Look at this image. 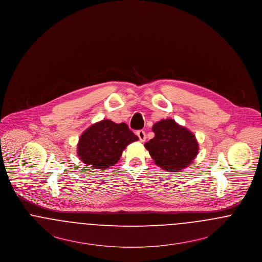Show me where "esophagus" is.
Instances as JSON below:
<instances>
[{
  "instance_id": "esophagus-1",
  "label": "esophagus",
  "mask_w": 262,
  "mask_h": 262,
  "mask_svg": "<svg viewBox=\"0 0 262 262\" xmlns=\"http://www.w3.org/2000/svg\"><path fill=\"white\" fill-rule=\"evenodd\" d=\"M137 135L140 141H144V140L146 139V134H145V132L142 130V129L137 130Z\"/></svg>"
}]
</instances>
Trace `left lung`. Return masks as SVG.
<instances>
[{
    "label": "left lung",
    "mask_w": 262,
    "mask_h": 262,
    "mask_svg": "<svg viewBox=\"0 0 262 262\" xmlns=\"http://www.w3.org/2000/svg\"><path fill=\"white\" fill-rule=\"evenodd\" d=\"M155 137L145 143L146 149L159 167L178 172L192 162L199 152L194 136L174 120H161L153 125Z\"/></svg>",
    "instance_id": "8db88e82"
}]
</instances>
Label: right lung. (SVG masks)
<instances>
[{"label": "right lung", "instance_id": "obj_1", "mask_svg": "<svg viewBox=\"0 0 262 262\" xmlns=\"http://www.w3.org/2000/svg\"><path fill=\"white\" fill-rule=\"evenodd\" d=\"M138 139L125 123L103 120L88 128L79 138L77 155L96 169H106L119 161L125 146Z\"/></svg>", "mask_w": 262, "mask_h": 262}]
</instances>
